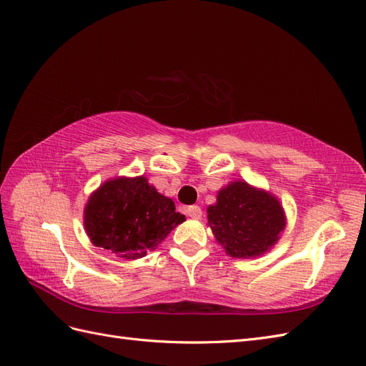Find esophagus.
Listing matches in <instances>:
<instances>
[{"label": "esophagus", "mask_w": 366, "mask_h": 366, "mask_svg": "<svg viewBox=\"0 0 366 366\" xmlns=\"http://www.w3.org/2000/svg\"><path fill=\"white\" fill-rule=\"evenodd\" d=\"M186 214L191 218H202V207L200 206H187L186 207Z\"/></svg>", "instance_id": "obj_1"}]
</instances>
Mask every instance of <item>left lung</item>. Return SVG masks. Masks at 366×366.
Listing matches in <instances>:
<instances>
[{
  "instance_id": "left-lung-1",
  "label": "left lung",
  "mask_w": 366,
  "mask_h": 366,
  "mask_svg": "<svg viewBox=\"0 0 366 366\" xmlns=\"http://www.w3.org/2000/svg\"><path fill=\"white\" fill-rule=\"evenodd\" d=\"M207 223L226 253L252 258L269 250L285 227L284 210L270 194L234 182L207 207Z\"/></svg>"
}]
</instances>
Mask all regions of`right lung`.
Masks as SVG:
<instances>
[{"label": "right lung", "instance_id": "right-lung-1", "mask_svg": "<svg viewBox=\"0 0 366 366\" xmlns=\"http://www.w3.org/2000/svg\"><path fill=\"white\" fill-rule=\"evenodd\" d=\"M184 221L175 204L152 187L145 177L114 179L90 197L84 214L88 237L97 247L117 257H145L166 235Z\"/></svg>", "mask_w": 366, "mask_h": 366}]
</instances>
